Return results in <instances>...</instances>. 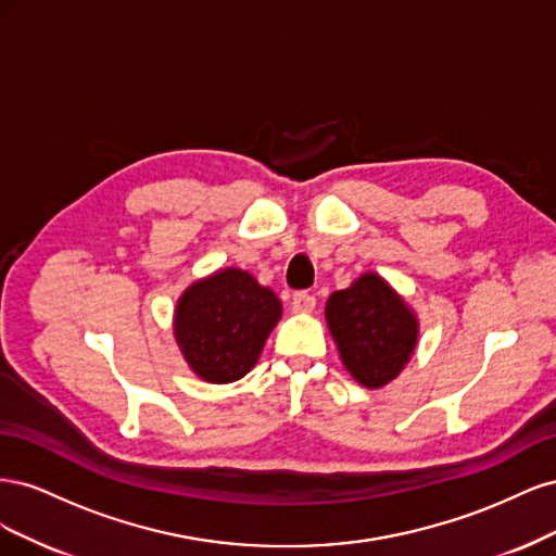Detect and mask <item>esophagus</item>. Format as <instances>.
Listing matches in <instances>:
<instances>
[{
    "label": "esophagus",
    "mask_w": 556,
    "mask_h": 556,
    "mask_svg": "<svg viewBox=\"0 0 556 556\" xmlns=\"http://www.w3.org/2000/svg\"><path fill=\"white\" fill-rule=\"evenodd\" d=\"M292 308H294V313H313L315 296L308 292H296L292 296Z\"/></svg>",
    "instance_id": "obj_1"
}]
</instances>
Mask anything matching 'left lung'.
Listing matches in <instances>:
<instances>
[{
	"instance_id": "left-lung-1",
	"label": "left lung",
	"mask_w": 556,
	"mask_h": 556,
	"mask_svg": "<svg viewBox=\"0 0 556 556\" xmlns=\"http://www.w3.org/2000/svg\"><path fill=\"white\" fill-rule=\"evenodd\" d=\"M331 339L345 371L366 390L390 384L419 343V319L390 282L366 271L331 292L325 306Z\"/></svg>"
}]
</instances>
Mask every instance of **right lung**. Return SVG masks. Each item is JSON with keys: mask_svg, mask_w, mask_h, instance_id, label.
<instances>
[{"mask_svg": "<svg viewBox=\"0 0 556 556\" xmlns=\"http://www.w3.org/2000/svg\"><path fill=\"white\" fill-rule=\"evenodd\" d=\"M282 315L274 290L237 266L217 268L178 296L174 336L190 371L204 382L241 380L257 364Z\"/></svg>", "mask_w": 556, "mask_h": 556, "instance_id": "obj_1", "label": "right lung"}]
</instances>
